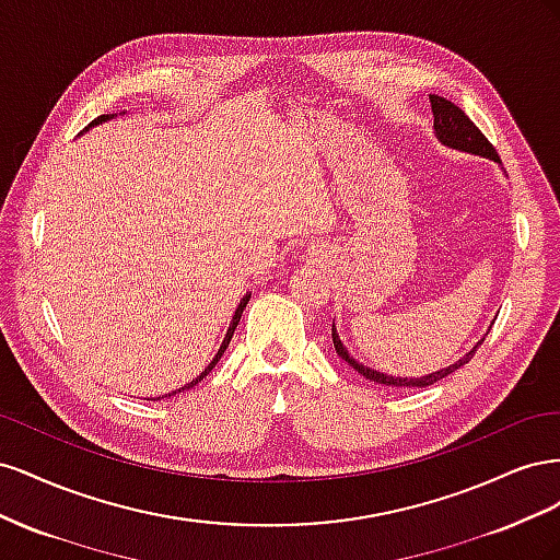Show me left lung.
Instances as JSON below:
<instances>
[{
  "label": "left lung",
  "instance_id": "obj_1",
  "mask_svg": "<svg viewBox=\"0 0 560 560\" xmlns=\"http://www.w3.org/2000/svg\"><path fill=\"white\" fill-rule=\"evenodd\" d=\"M430 103H432L434 132H436V140L439 142L451 147V149H457V151H467V154H474V156H483V159H490V161H495V163H502L495 147L486 140V135L469 121V116L460 107L453 105L451 100H446L442 95H430ZM331 341H334V348L338 352V358L346 360L354 371H358V374H362L369 381L387 385V387H428V385H434L436 381L446 378L448 374H453L455 369H460L463 364H467L471 360V354L477 352V348L483 343V338L465 354L463 360H457L455 364H451L446 369H439V371H434V374L420 376V378H413V376L411 378L387 376V374H381V371H374L371 366L360 364L358 360L350 358V352L346 350V346L341 343V338H338V334H336V327H331Z\"/></svg>",
  "mask_w": 560,
  "mask_h": 560
}]
</instances>
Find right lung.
Returning <instances> with one entry per match:
<instances>
[{"label":"right lung","mask_w":560,"mask_h":560,"mask_svg":"<svg viewBox=\"0 0 560 560\" xmlns=\"http://www.w3.org/2000/svg\"><path fill=\"white\" fill-rule=\"evenodd\" d=\"M109 118H114V114H103V116H97L95 121L89 126V128H93V126H100V124H105V121H109ZM249 296L252 294H245L243 299H241V303H238V308H235V315H233V319H231V325H229V331H226V336H224V341H222V346H219V350H217V354L212 358V362L206 366V371H202L200 376H196V381H191V383H186L184 387H179V389H175V393H167L165 397H173V395H179V393H184V389H189V387H194V385H198L202 378H206L210 371L217 366V362L222 360V354H224V350L229 348V343H231V338H233V331H235V327H238V322H241V317H243V311H245V306H247V301H249ZM159 399H163V397H156V399H151V401H159Z\"/></svg>","instance_id":"obj_1"}]
</instances>
